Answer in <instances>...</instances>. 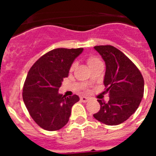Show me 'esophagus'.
<instances>
[{
    "instance_id": "1",
    "label": "esophagus",
    "mask_w": 156,
    "mask_h": 156,
    "mask_svg": "<svg viewBox=\"0 0 156 156\" xmlns=\"http://www.w3.org/2000/svg\"><path fill=\"white\" fill-rule=\"evenodd\" d=\"M89 100V98L86 97H81V101L84 102V103H87V102Z\"/></svg>"
}]
</instances>
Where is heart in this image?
Masks as SVG:
<instances>
[{
    "label": "heart",
    "mask_w": 156,
    "mask_h": 156,
    "mask_svg": "<svg viewBox=\"0 0 156 156\" xmlns=\"http://www.w3.org/2000/svg\"><path fill=\"white\" fill-rule=\"evenodd\" d=\"M100 59H98L97 57H96V56H89V57L87 58V63L88 65V66L90 68V67L94 66V65H96L97 63H98V62H100ZM75 63H73L72 65V66H71V69L70 70L71 71H73L74 69H75Z\"/></svg>",
    "instance_id": "b5f03b06"
}]
</instances>
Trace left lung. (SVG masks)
Segmentation results:
<instances>
[{
    "label": "left lung",
    "mask_w": 156,
    "mask_h": 156,
    "mask_svg": "<svg viewBox=\"0 0 156 156\" xmlns=\"http://www.w3.org/2000/svg\"><path fill=\"white\" fill-rule=\"evenodd\" d=\"M94 48L106 64L103 83L109 97L107 103L98 100L100 109L94 117L105 125H120L137 109L144 97V78L136 66L115 47Z\"/></svg>",
    "instance_id": "left-lung-1"
}]
</instances>
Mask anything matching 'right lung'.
Wrapping results in <instances>:
<instances>
[{
  "label": "right lung",
  "mask_w": 156,
  "mask_h": 156,
  "mask_svg": "<svg viewBox=\"0 0 156 156\" xmlns=\"http://www.w3.org/2000/svg\"><path fill=\"white\" fill-rule=\"evenodd\" d=\"M84 49L57 48L42 56L28 72L23 98L33 120L49 131L57 130L68 123L72 107L79 97L59 94L64 78L74 60Z\"/></svg>",
  "instance_id": "add662e5"
}]
</instances>
